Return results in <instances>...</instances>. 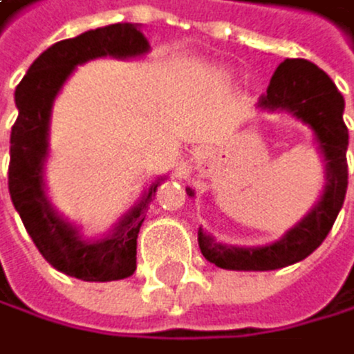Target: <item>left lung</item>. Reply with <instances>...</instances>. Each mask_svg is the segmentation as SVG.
Masks as SVG:
<instances>
[{
    "instance_id": "left-lung-1",
    "label": "left lung",
    "mask_w": 354,
    "mask_h": 354,
    "mask_svg": "<svg viewBox=\"0 0 354 354\" xmlns=\"http://www.w3.org/2000/svg\"><path fill=\"white\" fill-rule=\"evenodd\" d=\"M257 109L268 113L285 111L313 132L326 183L320 200L309 213L272 243L228 245L200 226L198 243L204 259L222 270L268 272L307 259L333 228L348 187V128L344 124V97L320 67L302 58H287L274 71L268 93L259 97ZM187 196L196 198L192 187H187Z\"/></svg>"
}]
</instances>
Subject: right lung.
Instances as JSON below:
<instances>
[{"label": "right lung", "mask_w": 354, "mask_h": 354, "mask_svg": "<svg viewBox=\"0 0 354 354\" xmlns=\"http://www.w3.org/2000/svg\"><path fill=\"white\" fill-rule=\"evenodd\" d=\"M150 52L139 24H115L58 41L32 62L15 91L19 117L10 132L8 189L17 213L39 252L58 272L91 283L128 279L137 270V237L158 178L137 204L100 239L84 237L77 224L62 217L47 196L45 162L49 156V122L54 102L77 65L95 58H141Z\"/></svg>", "instance_id": "add662e5"}]
</instances>
